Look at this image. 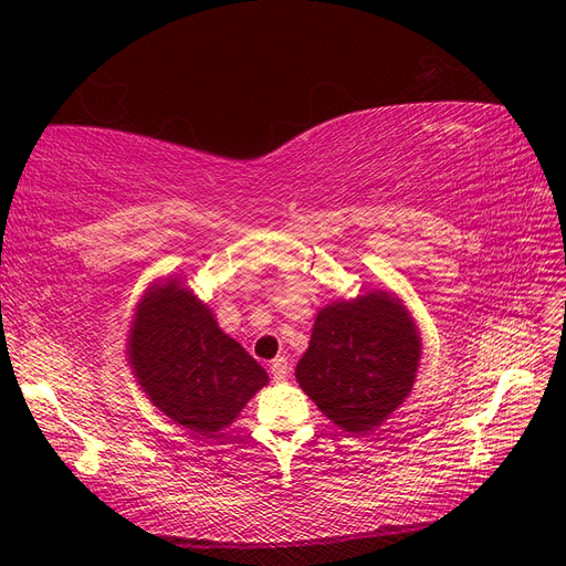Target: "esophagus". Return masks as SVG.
Segmentation results:
<instances>
[{"label":"esophagus","mask_w":566,"mask_h":566,"mask_svg":"<svg viewBox=\"0 0 566 566\" xmlns=\"http://www.w3.org/2000/svg\"><path fill=\"white\" fill-rule=\"evenodd\" d=\"M287 373H290L287 358H285V356L273 358V361H271V375H273V380H276V382L285 380V378H287Z\"/></svg>","instance_id":"1"}]
</instances>
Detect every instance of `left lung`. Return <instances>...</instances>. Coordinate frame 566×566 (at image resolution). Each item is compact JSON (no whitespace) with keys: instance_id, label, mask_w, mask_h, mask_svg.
Returning a JSON list of instances; mask_svg holds the SVG:
<instances>
[{"instance_id":"1","label":"left lung","mask_w":566,"mask_h":566,"mask_svg":"<svg viewBox=\"0 0 566 566\" xmlns=\"http://www.w3.org/2000/svg\"><path fill=\"white\" fill-rule=\"evenodd\" d=\"M420 356V328L403 300L375 287L323 306L295 378L339 430L370 434L408 399Z\"/></svg>"}]
</instances>
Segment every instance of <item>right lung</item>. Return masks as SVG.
<instances>
[{
	"instance_id": "add662e5",
	"label": "right lung",
	"mask_w": 566,
	"mask_h": 566,
	"mask_svg": "<svg viewBox=\"0 0 566 566\" xmlns=\"http://www.w3.org/2000/svg\"><path fill=\"white\" fill-rule=\"evenodd\" d=\"M127 366L146 399L181 430L217 437L266 382V370L219 328L181 276L153 281L134 306Z\"/></svg>"
}]
</instances>
